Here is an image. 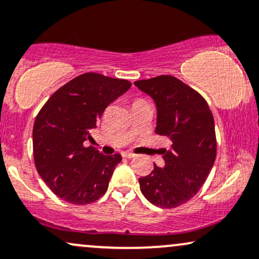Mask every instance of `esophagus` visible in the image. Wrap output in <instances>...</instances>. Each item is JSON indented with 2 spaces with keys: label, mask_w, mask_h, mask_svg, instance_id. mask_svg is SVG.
<instances>
[{
  "label": "esophagus",
  "mask_w": 259,
  "mask_h": 259,
  "mask_svg": "<svg viewBox=\"0 0 259 259\" xmlns=\"http://www.w3.org/2000/svg\"><path fill=\"white\" fill-rule=\"evenodd\" d=\"M121 155H123L124 157H126V158H132V157H134L135 153H133L130 151H124V152H121Z\"/></svg>",
  "instance_id": "34e87169"
}]
</instances>
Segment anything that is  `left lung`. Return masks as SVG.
<instances>
[{
    "label": "left lung",
    "mask_w": 259,
    "mask_h": 259,
    "mask_svg": "<svg viewBox=\"0 0 259 259\" xmlns=\"http://www.w3.org/2000/svg\"><path fill=\"white\" fill-rule=\"evenodd\" d=\"M135 86L153 99L157 110L156 134L171 139L164 150V166L139 178L144 197L160 208H176L201 188L217 157L211 110L198 92L173 76L136 81Z\"/></svg>",
    "instance_id": "8db88e82"
}]
</instances>
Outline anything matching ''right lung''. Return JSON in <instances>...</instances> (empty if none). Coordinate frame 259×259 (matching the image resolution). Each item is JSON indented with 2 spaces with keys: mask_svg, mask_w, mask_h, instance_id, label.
Segmentation results:
<instances>
[{
  "mask_svg": "<svg viewBox=\"0 0 259 259\" xmlns=\"http://www.w3.org/2000/svg\"><path fill=\"white\" fill-rule=\"evenodd\" d=\"M130 87L126 79L83 73L59 88L36 115L34 162L42 181L59 198L84 205L107 192L121 155H103L83 143L92 140L91 132L104 109Z\"/></svg>",
  "mask_w": 259,
  "mask_h": 259,
  "instance_id": "right-lung-1",
  "label": "right lung"
}]
</instances>
